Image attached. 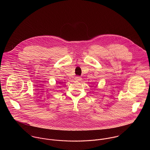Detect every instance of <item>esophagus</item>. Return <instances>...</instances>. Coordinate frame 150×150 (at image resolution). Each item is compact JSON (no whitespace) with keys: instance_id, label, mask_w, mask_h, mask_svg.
<instances>
[{"instance_id":"1","label":"esophagus","mask_w":150,"mask_h":150,"mask_svg":"<svg viewBox=\"0 0 150 150\" xmlns=\"http://www.w3.org/2000/svg\"><path fill=\"white\" fill-rule=\"evenodd\" d=\"M74 80L76 81H80L81 80V78L79 76H76L75 78H74Z\"/></svg>"}]
</instances>
